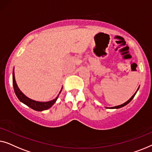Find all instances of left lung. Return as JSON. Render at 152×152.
<instances>
[{"mask_svg":"<svg viewBox=\"0 0 152 152\" xmlns=\"http://www.w3.org/2000/svg\"><path fill=\"white\" fill-rule=\"evenodd\" d=\"M138 89H139V87H138V89H137V91H136V92H135V93H134V94L133 96H132L131 98H129V99L127 100V101H126L125 102H124V103H123V104H120V105H118V106H115V107H106V108H109V109H119V108H121V107H124V106L127 105V104L128 103H129V102L130 101H131V100H132V99H133V98H134V96H135L136 94V92H137V91H138Z\"/></svg>","mask_w":152,"mask_h":152,"instance_id":"obj_1","label":"left lung"}]
</instances>
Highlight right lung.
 Returning a JSON list of instances; mask_svg holds the SVG:
<instances>
[{"mask_svg": "<svg viewBox=\"0 0 152 152\" xmlns=\"http://www.w3.org/2000/svg\"><path fill=\"white\" fill-rule=\"evenodd\" d=\"M12 80H13V87H14V92L16 94L17 98H18V100H20L21 102H23V103L26 104L27 106H28L30 108L32 109V110L38 111V112L46 110H48L49 108H50L55 103L56 101L58 98L59 96V94H61L62 89H63V87H62L61 91H60V92L58 94V95L56 98L54 100H50V101H47V102L36 101V100H32L31 99V98L26 96H25L24 94L20 90V89L18 88V85L16 84V80H15L14 68V70H13V73H12Z\"/></svg>", "mask_w": 152, "mask_h": 152, "instance_id": "add662e5", "label": "right lung"}]
</instances>
